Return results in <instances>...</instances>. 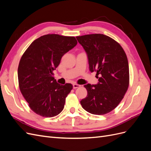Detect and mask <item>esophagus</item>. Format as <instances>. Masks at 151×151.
Masks as SVG:
<instances>
[{
	"label": "esophagus",
	"instance_id": "34e87169",
	"mask_svg": "<svg viewBox=\"0 0 151 151\" xmlns=\"http://www.w3.org/2000/svg\"><path fill=\"white\" fill-rule=\"evenodd\" d=\"M79 87H81V85L79 84H73V88L74 89H76L77 88H79Z\"/></svg>",
	"mask_w": 151,
	"mask_h": 151
}]
</instances>
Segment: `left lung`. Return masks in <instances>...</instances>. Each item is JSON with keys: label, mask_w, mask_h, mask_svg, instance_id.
<instances>
[{"label": "left lung", "mask_w": 151, "mask_h": 151, "mask_svg": "<svg viewBox=\"0 0 151 151\" xmlns=\"http://www.w3.org/2000/svg\"><path fill=\"white\" fill-rule=\"evenodd\" d=\"M86 52L91 72H96L97 84H86L87 96L82 106L93 115L111 111L124 97L129 84L127 57L120 45L103 34L77 36Z\"/></svg>", "instance_id": "8db88e82"}]
</instances>
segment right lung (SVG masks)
<instances>
[{
    "label": "right lung",
    "mask_w": 151,
    "mask_h": 151,
    "mask_svg": "<svg viewBox=\"0 0 151 151\" xmlns=\"http://www.w3.org/2000/svg\"><path fill=\"white\" fill-rule=\"evenodd\" d=\"M74 36L46 35L35 40L22 55L17 76L21 92L35 113L58 115L64 108L71 84L60 85L53 77L63 55L76 46Z\"/></svg>",
    "instance_id": "add662e5"
}]
</instances>
